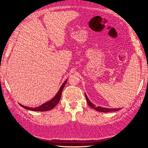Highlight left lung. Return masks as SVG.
<instances>
[{
    "mask_svg": "<svg viewBox=\"0 0 148 148\" xmlns=\"http://www.w3.org/2000/svg\"><path fill=\"white\" fill-rule=\"evenodd\" d=\"M85 97H86V101H87V102L88 105L90 106L91 108L94 109L95 110H97V111H99V112H114V111H118L119 110H120L121 109H110V108H105V107H99V106H97V107H96L95 104H92V103L90 102V101H89L88 99V96H86V94H85Z\"/></svg>",
    "mask_w": 148,
    "mask_h": 148,
    "instance_id": "1",
    "label": "left lung"
}]
</instances>
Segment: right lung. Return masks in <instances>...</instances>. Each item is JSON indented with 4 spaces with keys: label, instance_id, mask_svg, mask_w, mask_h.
I'll return each mask as SVG.
<instances>
[{
    "label": "right lung",
    "instance_id": "add662e5",
    "mask_svg": "<svg viewBox=\"0 0 148 148\" xmlns=\"http://www.w3.org/2000/svg\"><path fill=\"white\" fill-rule=\"evenodd\" d=\"M67 82V79L65 80L64 82V83L62 84V86L60 87V88L59 89V91L57 93V95L55 96L54 97H53V99H52L51 101H47L44 104L39 106V107H34V108H33V107H26V106H24L23 105H21L20 104V105L23 107V108L27 109V110H33V111H40V112H43V111H47V110H50L51 109H52L53 107L55 106H56V105L58 104V102H59L60 97H61V95H62V90L65 86V85L66 84Z\"/></svg>",
    "mask_w": 148,
    "mask_h": 148
}]
</instances>
